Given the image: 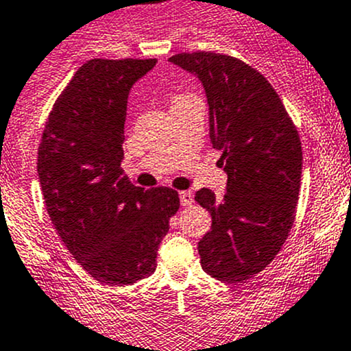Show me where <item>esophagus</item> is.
<instances>
[{"mask_svg":"<svg viewBox=\"0 0 351 351\" xmlns=\"http://www.w3.org/2000/svg\"><path fill=\"white\" fill-rule=\"evenodd\" d=\"M180 202H182V205H192L193 204V193L189 192V190H185V192H180Z\"/></svg>","mask_w":351,"mask_h":351,"instance_id":"34e87169","label":"esophagus"}]
</instances>
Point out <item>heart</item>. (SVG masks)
<instances>
[{
	"instance_id": "b5f03b06",
	"label": "heart",
	"mask_w": 351,
	"mask_h": 351,
	"mask_svg": "<svg viewBox=\"0 0 351 351\" xmlns=\"http://www.w3.org/2000/svg\"><path fill=\"white\" fill-rule=\"evenodd\" d=\"M178 98H183V97H176V98H175V100H178Z\"/></svg>"
}]
</instances>
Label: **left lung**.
<instances>
[{"label":"left lung","mask_w":351,"mask_h":351,"mask_svg":"<svg viewBox=\"0 0 351 351\" xmlns=\"http://www.w3.org/2000/svg\"><path fill=\"white\" fill-rule=\"evenodd\" d=\"M198 77L208 105V136L228 173L222 198L195 200L212 215L198 243L202 268L221 282L247 280L271 263L289 236L299 200L302 147L277 91L231 56L192 52L169 58Z\"/></svg>","instance_id":"obj_1"}]
</instances>
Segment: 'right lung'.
Wrapping results in <instances>:
<instances>
[{
    "label": "right lung",
    "instance_id": "right-lung-1",
    "mask_svg": "<svg viewBox=\"0 0 351 351\" xmlns=\"http://www.w3.org/2000/svg\"><path fill=\"white\" fill-rule=\"evenodd\" d=\"M156 59H91L54 104L37 173L56 231L105 285H132L156 270L159 243L180 208L175 190H144L122 175L127 98Z\"/></svg>",
    "mask_w": 351,
    "mask_h": 351
}]
</instances>
